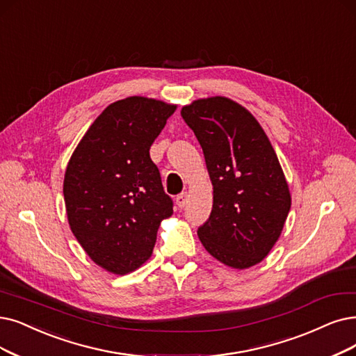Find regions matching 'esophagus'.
<instances>
[{"mask_svg": "<svg viewBox=\"0 0 356 356\" xmlns=\"http://www.w3.org/2000/svg\"><path fill=\"white\" fill-rule=\"evenodd\" d=\"M177 204H178V207H186V204H187V202H188V194L187 193H181V194H178L177 195Z\"/></svg>", "mask_w": 356, "mask_h": 356, "instance_id": "obj_1", "label": "esophagus"}]
</instances>
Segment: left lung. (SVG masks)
Wrapping results in <instances>:
<instances>
[{"instance_id":"1","label":"left lung","mask_w":356,"mask_h":356,"mask_svg":"<svg viewBox=\"0 0 356 356\" xmlns=\"http://www.w3.org/2000/svg\"><path fill=\"white\" fill-rule=\"evenodd\" d=\"M181 115L203 149L213 186L198 238L226 266H255L276 244L291 209L276 152L259 121L227 97L198 99Z\"/></svg>"}]
</instances>
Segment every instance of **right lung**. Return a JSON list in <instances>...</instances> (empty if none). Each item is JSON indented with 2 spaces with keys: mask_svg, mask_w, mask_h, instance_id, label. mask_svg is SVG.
Instances as JSON below:
<instances>
[{
  "mask_svg": "<svg viewBox=\"0 0 356 356\" xmlns=\"http://www.w3.org/2000/svg\"><path fill=\"white\" fill-rule=\"evenodd\" d=\"M175 109L143 96L111 104L67 165L63 191L71 231L111 273H130L149 260L161 222L174 213L149 150Z\"/></svg>",
  "mask_w": 356,
  "mask_h": 356,
  "instance_id": "add662e5",
  "label": "right lung"
}]
</instances>
